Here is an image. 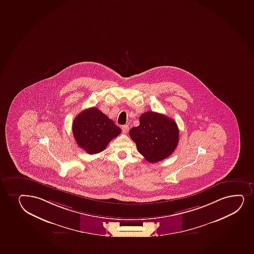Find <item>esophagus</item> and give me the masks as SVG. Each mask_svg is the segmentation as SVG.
I'll return each instance as SVG.
<instances>
[{
    "label": "esophagus",
    "instance_id": "esophagus-1",
    "mask_svg": "<svg viewBox=\"0 0 254 254\" xmlns=\"http://www.w3.org/2000/svg\"><path fill=\"white\" fill-rule=\"evenodd\" d=\"M128 128H129V127H128V126H127V125L122 126V130L124 133H127V132L128 131Z\"/></svg>",
    "mask_w": 254,
    "mask_h": 254
}]
</instances>
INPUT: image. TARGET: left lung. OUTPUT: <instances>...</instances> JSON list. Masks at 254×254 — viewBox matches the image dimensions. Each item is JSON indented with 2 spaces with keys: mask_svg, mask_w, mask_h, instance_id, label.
Segmentation results:
<instances>
[{
  "mask_svg": "<svg viewBox=\"0 0 254 254\" xmlns=\"http://www.w3.org/2000/svg\"><path fill=\"white\" fill-rule=\"evenodd\" d=\"M138 152L150 163L169 157L179 142V128L175 120L155 112H146L140 117V125L129 130Z\"/></svg>",
  "mask_w": 254,
  "mask_h": 254,
  "instance_id": "8db88e82",
  "label": "left lung"
}]
</instances>
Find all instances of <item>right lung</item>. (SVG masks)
I'll return each instance as SVG.
<instances>
[{"instance_id":"right-lung-1","label":"right lung","mask_w":254,"mask_h":254,"mask_svg":"<svg viewBox=\"0 0 254 254\" xmlns=\"http://www.w3.org/2000/svg\"><path fill=\"white\" fill-rule=\"evenodd\" d=\"M72 129L78 146L89 154L104 151L108 143L121 133V128L96 108L79 113L73 121Z\"/></svg>"}]
</instances>
